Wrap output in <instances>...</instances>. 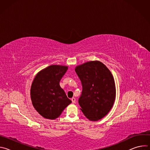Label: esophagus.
<instances>
[{
	"label": "esophagus",
	"instance_id": "obj_1",
	"mask_svg": "<svg viewBox=\"0 0 150 150\" xmlns=\"http://www.w3.org/2000/svg\"><path fill=\"white\" fill-rule=\"evenodd\" d=\"M71 100H72V101L73 103H75V98L72 97V98H71Z\"/></svg>",
	"mask_w": 150,
	"mask_h": 150
}]
</instances>
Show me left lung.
I'll return each mask as SVG.
<instances>
[{
	"mask_svg": "<svg viewBox=\"0 0 150 150\" xmlns=\"http://www.w3.org/2000/svg\"><path fill=\"white\" fill-rule=\"evenodd\" d=\"M75 72L82 87L78 99L81 111L90 120L102 119L109 112L115 100L116 87L112 73L98 61L79 65Z\"/></svg>",
	"mask_w": 150,
	"mask_h": 150,
	"instance_id": "obj_1",
	"label": "left lung"
}]
</instances>
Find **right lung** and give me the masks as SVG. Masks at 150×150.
Wrapping results in <instances>:
<instances>
[{"mask_svg":"<svg viewBox=\"0 0 150 150\" xmlns=\"http://www.w3.org/2000/svg\"><path fill=\"white\" fill-rule=\"evenodd\" d=\"M68 69L65 66H49L38 72L32 83L33 105L45 118L55 119L72 103L59 85Z\"/></svg>","mask_w":150,"mask_h":150,"instance_id":"1","label":"right lung"}]
</instances>
